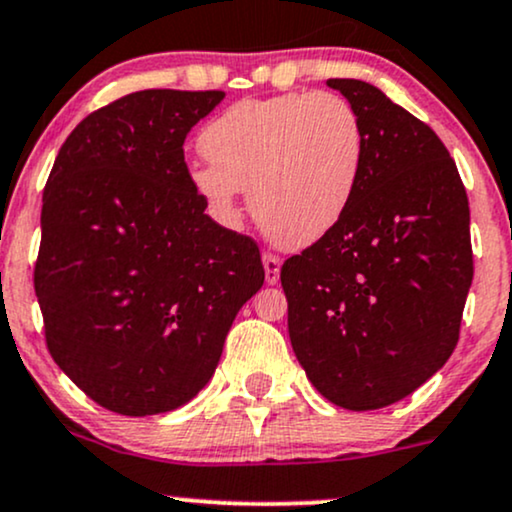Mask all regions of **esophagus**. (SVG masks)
<instances>
[{"instance_id": "1", "label": "esophagus", "mask_w": 512, "mask_h": 512, "mask_svg": "<svg viewBox=\"0 0 512 512\" xmlns=\"http://www.w3.org/2000/svg\"><path fill=\"white\" fill-rule=\"evenodd\" d=\"M262 264H264V281H267L269 286H276L281 276V260L274 255H262Z\"/></svg>"}]
</instances>
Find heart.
Instances as JSON below:
<instances>
[{
    "label": "heart",
    "instance_id": "heart-1",
    "mask_svg": "<svg viewBox=\"0 0 512 512\" xmlns=\"http://www.w3.org/2000/svg\"><path fill=\"white\" fill-rule=\"evenodd\" d=\"M209 164L190 186L214 217L238 219L240 188L264 236L286 250L317 243L341 224L365 169V131L355 109L329 92L240 100L202 128Z\"/></svg>",
    "mask_w": 512,
    "mask_h": 512
}]
</instances>
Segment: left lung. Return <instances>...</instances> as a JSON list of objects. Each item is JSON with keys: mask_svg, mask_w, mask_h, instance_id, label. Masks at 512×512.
Wrapping results in <instances>:
<instances>
[{"mask_svg": "<svg viewBox=\"0 0 512 512\" xmlns=\"http://www.w3.org/2000/svg\"><path fill=\"white\" fill-rule=\"evenodd\" d=\"M326 85L360 116L365 169L341 224L283 262L288 336L326 400L379 410L420 389L458 343L472 286L470 207L427 123L365 80Z\"/></svg>", "mask_w": 512, "mask_h": 512, "instance_id": "8db88e82", "label": "left lung"}]
</instances>
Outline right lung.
Segmentation results:
<instances>
[{
  "mask_svg": "<svg viewBox=\"0 0 512 512\" xmlns=\"http://www.w3.org/2000/svg\"><path fill=\"white\" fill-rule=\"evenodd\" d=\"M224 92L140 90L85 116L42 195L35 295L61 372L102 408L171 412L207 386L262 288L257 243L205 214L183 143Z\"/></svg>",
  "mask_w": 512,
  "mask_h": 512,
  "instance_id": "add662e5",
  "label": "right lung"
}]
</instances>
